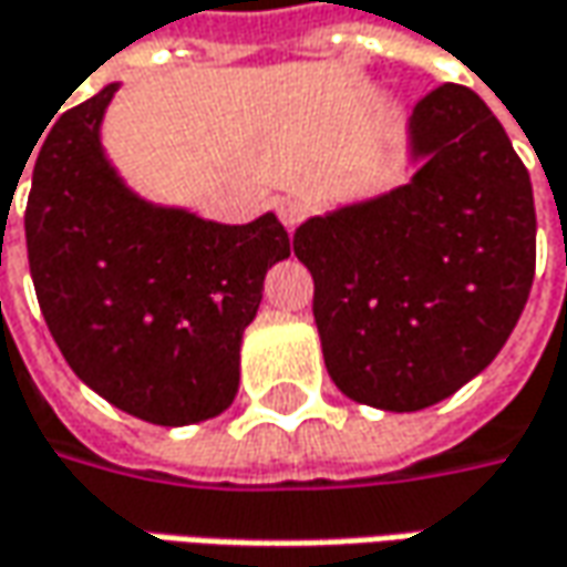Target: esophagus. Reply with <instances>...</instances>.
<instances>
[{
	"mask_svg": "<svg viewBox=\"0 0 567 567\" xmlns=\"http://www.w3.org/2000/svg\"><path fill=\"white\" fill-rule=\"evenodd\" d=\"M276 209H279V219H282L285 228L291 231V228L303 219V209H307V206H303L301 197H282Z\"/></svg>",
	"mask_w": 567,
	"mask_h": 567,
	"instance_id": "1",
	"label": "esophagus"
}]
</instances>
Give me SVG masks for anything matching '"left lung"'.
I'll list each match as a JSON object with an SVG mask.
<instances>
[{"label":"left lung","mask_w":567,"mask_h":567,"mask_svg":"<svg viewBox=\"0 0 567 567\" xmlns=\"http://www.w3.org/2000/svg\"><path fill=\"white\" fill-rule=\"evenodd\" d=\"M404 156V185L295 231L329 377L395 414L455 395L493 363L537 264L530 175L474 90L423 96Z\"/></svg>","instance_id":"1"}]
</instances>
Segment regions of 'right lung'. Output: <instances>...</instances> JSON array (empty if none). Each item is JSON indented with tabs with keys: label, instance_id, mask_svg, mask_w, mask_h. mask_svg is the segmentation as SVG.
<instances>
[{
	"label": "right lung",
	"instance_id": "add662e5",
	"mask_svg": "<svg viewBox=\"0 0 567 567\" xmlns=\"http://www.w3.org/2000/svg\"><path fill=\"white\" fill-rule=\"evenodd\" d=\"M118 87L69 109L40 144L24 213L30 276L78 380L131 417L187 426L238 395L245 329L291 241L276 213L223 225L141 197L103 150Z\"/></svg>",
	"mask_w": 567,
	"mask_h": 567
}]
</instances>
